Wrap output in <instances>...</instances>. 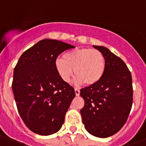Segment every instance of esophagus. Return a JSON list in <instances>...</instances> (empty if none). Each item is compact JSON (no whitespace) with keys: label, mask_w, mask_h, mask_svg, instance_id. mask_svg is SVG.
<instances>
[{"label":"esophagus","mask_w":146,"mask_h":146,"mask_svg":"<svg viewBox=\"0 0 146 146\" xmlns=\"http://www.w3.org/2000/svg\"><path fill=\"white\" fill-rule=\"evenodd\" d=\"M75 93H76V96H80V89H77V88H75Z\"/></svg>","instance_id":"34e87169"}]
</instances>
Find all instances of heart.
<instances>
[{
    "instance_id": "heart-1",
    "label": "heart",
    "mask_w": 146,
    "mask_h": 146,
    "mask_svg": "<svg viewBox=\"0 0 146 146\" xmlns=\"http://www.w3.org/2000/svg\"><path fill=\"white\" fill-rule=\"evenodd\" d=\"M62 59L57 60L55 66L60 77L65 82L70 81L75 72L77 83L85 82L92 86L97 84L105 73V57L96 49H73L64 53Z\"/></svg>"
}]
</instances>
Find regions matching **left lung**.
Wrapping results in <instances>:
<instances>
[{"label": "left lung", "mask_w": 146, "mask_h": 146, "mask_svg": "<svg viewBox=\"0 0 146 146\" xmlns=\"http://www.w3.org/2000/svg\"><path fill=\"white\" fill-rule=\"evenodd\" d=\"M93 47L104 54L106 70L97 84L80 90L85 102L80 113L89 133L107 138L117 133L129 117L133 104L132 76L123 60L109 49Z\"/></svg>", "instance_id": "8db88e82"}]
</instances>
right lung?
Wrapping results in <instances>:
<instances>
[{
    "label": "right lung",
    "instance_id": "obj_1",
    "mask_svg": "<svg viewBox=\"0 0 146 146\" xmlns=\"http://www.w3.org/2000/svg\"><path fill=\"white\" fill-rule=\"evenodd\" d=\"M75 48L54 39H43L26 50L13 70L12 89L22 120L31 131L42 136L57 133L76 96L60 77L56 59Z\"/></svg>",
    "mask_w": 146,
    "mask_h": 146
}]
</instances>
